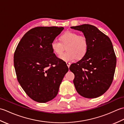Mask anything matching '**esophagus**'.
<instances>
[{"label": "esophagus", "mask_w": 124, "mask_h": 124, "mask_svg": "<svg viewBox=\"0 0 124 124\" xmlns=\"http://www.w3.org/2000/svg\"><path fill=\"white\" fill-rule=\"evenodd\" d=\"M66 63H67V66L68 67V68H69L70 66V64H71L69 62H67Z\"/></svg>", "instance_id": "obj_1"}]
</instances>
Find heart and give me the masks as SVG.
I'll use <instances>...</instances> for the list:
<instances>
[{"label": "heart", "instance_id": "b5f03b06", "mask_svg": "<svg viewBox=\"0 0 124 124\" xmlns=\"http://www.w3.org/2000/svg\"><path fill=\"white\" fill-rule=\"evenodd\" d=\"M61 41L55 39L51 43V48L55 54L60 55L67 46L68 52L61 55L60 58L65 62L72 61L76 58L80 59L86 54L88 44L85 36L77 33L68 32L60 37Z\"/></svg>", "mask_w": 124, "mask_h": 124}]
</instances>
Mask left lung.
Here are the masks:
<instances>
[{"label":"left lung","instance_id":"left-lung-1","mask_svg":"<svg viewBox=\"0 0 124 124\" xmlns=\"http://www.w3.org/2000/svg\"><path fill=\"white\" fill-rule=\"evenodd\" d=\"M71 28L83 32L88 44L85 56L69 68L75 75L76 91L86 98L99 97L109 89L114 79L116 56L111 41L94 25L85 24Z\"/></svg>","mask_w":124,"mask_h":124}]
</instances>
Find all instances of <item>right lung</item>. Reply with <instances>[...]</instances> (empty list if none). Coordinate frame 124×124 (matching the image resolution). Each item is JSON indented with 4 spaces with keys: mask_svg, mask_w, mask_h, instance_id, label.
<instances>
[{
    "mask_svg": "<svg viewBox=\"0 0 124 124\" xmlns=\"http://www.w3.org/2000/svg\"><path fill=\"white\" fill-rule=\"evenodd\" d=\"M63 27H38L23 36L16 48L14 64L18 83L31 99L46 103L57 95L69 68L51 48Z\"/></svg>",
    "mask_w": 124,
    "mask_h": 124,
    "instance_id": "1",
    "label": "right lung"
}]
</instances>
